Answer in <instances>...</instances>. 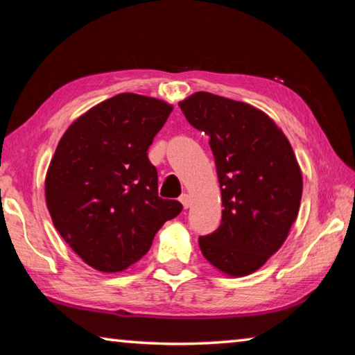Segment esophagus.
<instances>
[{
  "label": "esophagus",
  "mask_w": 355,
  "mask_h": 355,
  "mask_svg": "<svg viewBox=\"0 0 355 355\" xmlns=\"http://www.w3.org/2000/svg\"><path fill=\"white\" fill-rule=\"evenodd\" d=\"M178 200L182 202V205H183L184 209H188L191 207V197L188 194H182V196H180Z\"/></svg>",
  "instance_id": "esophagus-1"
}]
</instances>
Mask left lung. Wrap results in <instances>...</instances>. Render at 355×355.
<instances>
[{
	"mask_svg": "<svg viewBox=\"0 0 355 355\" xmlns=\"http://www.w3.org/2000/svg\"><path fill=\"white\" fill-rule=\"evenodd\" d=\"M178 106L209 136L220 184V225L199 238L202 254L222 272L248 275L280 249L297 218L296 156L277 125L248 103L197 92Z\"/></svg>",
	"mask_w": 355,
	"mask_h": 355,
	"instance_id": "obj_1",
	"label": "left lung"
}]
</instances>
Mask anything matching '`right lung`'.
<instances>
[{
    "mask_svg": "<svg viewBox=\"0 0 355 355\" xmlns=\"http://www.w3.org/2000/svg\"><path fill=\"white\" fill-rule=\"evenodd\" d=\"M171 111L161 100L119 94L75 120L58 144L45 180L48 211L65 243L98 271L141 260L183 209L158 196L147 156Z\"/></svg>",
    "mask_w": 355,
    "mask_h": 355,
    "instance_id": "obj_1",
    "label": "right lung"
}]
</instances>
